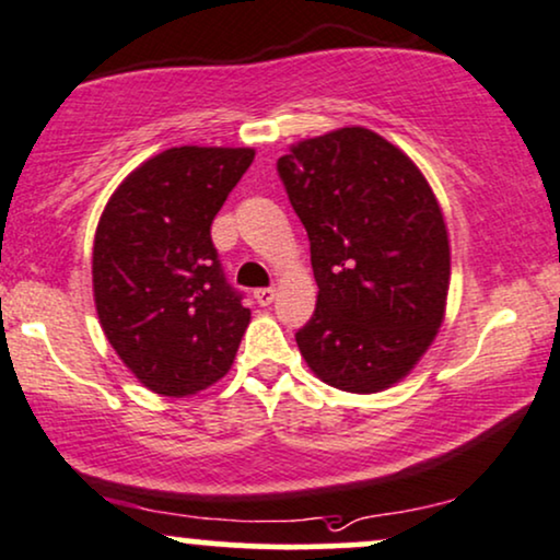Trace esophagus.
Masks as SVG:
<instances>
[{
  "mask_svg": "<svg viewBox=\"0 0 560 560\" xmlns=\"http://www.w3.org/2000/svg\"><path fill=\"white\" fill-rule=\"evenodd\" d=\"M254 299H257L259 306H269V303L278 299V291L275 288H259V291H254Z\"/></svg>",
  "mask_w": 560,
  "mask_h": 560,
  "instance_id": "34e87169",
  "label": "esophagus"
}]
</instances>
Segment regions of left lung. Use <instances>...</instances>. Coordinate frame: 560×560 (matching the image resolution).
<instances>
[{"instance_id":"obj_1","label":"left lung","mask_w":560,"mask_h":560,"mask_svg":"<svg viewBox=\"0 0 560 560\" xmlns=\"http://www.w3.org/2000/svg\"><path fill=\"white\" fill-rule=\"evenodd\" d=\"M278 171L319 285L295 335L303 361L335 389H389L446 316L452 248L431 184L405 150L355 124L291 144Z\"/></svg>"}]
</instances>
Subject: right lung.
I'll use <instances>...</instances> for the list:
<instances>
[{
    "label": "right lung",
    "instance_id": "obj_1",
    "mask_svg": "<svg viewBox=\"0 0 560 560\" xmlns=\"http://www.w3.org/2000/svg\"><path fill=\"white\" fill-rule=\"evenodd\" d=\"M254 148H168L108 197L93 241L103 335L150 392L191 397L231 371L252 312L228 288L210 225Z\"/></svg>",
    "mask_w": 560,
    "mask_h": 560
}]
</instances>
